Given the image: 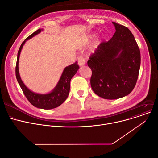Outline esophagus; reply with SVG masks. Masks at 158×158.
Listing matches in <instances>:
<instances>
[{
    "label": "esophagus",
    "instance_id": "34e87169",
    "mask_svg": "<svg viewBox=\"0 0 158 158\" xmlns=\"http://www.w3.org/2000/svg\"><path fill=\"white\" fill-rule=\"evenodd\" d=\"M78 64L80 66H83V65L85 64V60L83 57H80L78 59Z\"/></svg>",
    "mask_w": 158,
    "mask_h": 158
}]
</instances>
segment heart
<instances>
[{"label": "heart", "mask_w": 158, "mask_h": 158, "mask_svg": "<svg viewBox=\"0 0 158 158\" xmlns=\"http://www.w3.org/2000/svg\"><path fill=\"white\" fill-rule=\"evenodd\" d=\"M95 36H96V34H92L90 35L89 36V38H87V41H90L92 40H93L95 38Z\"/></svg>", "instance_id": "heart-1"}]
</instances>
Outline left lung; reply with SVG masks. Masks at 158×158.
Segmentation results:
<instances>
[{"label": "left lung", "mask_w": 158, "mask_h": 158, "mask_svg": "<svg viewBox=\"0 0 158 158\" xmlns=\"http://www.w3.org/2000/svg\"><path fill=\"white\" fill-rule=\"evenodd\" d=\"M113 37L102 42L87 62L91 87L98 96L116 99L133 90L140 67V52L134 35L124 25L112 22Z\"/></svg>", "instance_id": "obj_1"}]
</instances>
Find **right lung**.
Wrapping results in <instances>:
<instances>
[{"mask_svg":"<svg viewBox=\"0 0 158 158\" xmlns=\"http://www.w3.org/2000/svg\"><path fill=\"white\" fill-rule=\"evenodd\" d=\"M42 31H43V29H41L37 30L35 32H34L28 37L27 38H26L22 43L19 50L18 52L15 72L17 81L18 83H19L24 95L25 96L27 99L29 100L30 103L35 107L41 109L48 110L58 107L61 104H62L65 100L67 99L69 93L71 80L73 77L75 75L80 67L77 64V62H76L75 63L70 65V66L65 68L57 85L48 94H41L35 93V92L28 89L22 81L19 74V69H18L19 57L23 46L26 41L30 40L34 35L40 33Z\"/></svg>","mask_w":158,"mask_h":158,"instance_id":"add662e5","label":"right lung"}]
</instances>
